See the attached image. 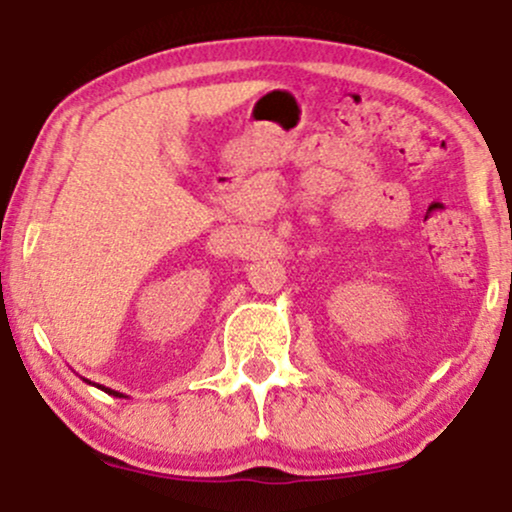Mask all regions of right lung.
Here are the masks:
<instances>
[{"label": "right lung", "instance_id": "right-lung-1", "mask_svg": "<svg viewBox=\"0 0 512 512\" xmlns=\"http://www.w3.org/2000/svg\"><path fill=\"white\" fill-rule=\"evenodd\" d=\"M81 380H86V378H81ZM88 385H96V383H91V380H86ZM98 390H103V392H108V395H113V397H127V395H122V392H115V390H110V387H103V385H96Z\"/></svg>", "mask_w": 512, "mask_h": 512}]
</instances>
